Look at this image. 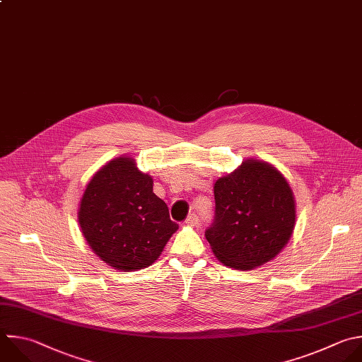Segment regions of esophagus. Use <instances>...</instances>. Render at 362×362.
Segmentation results:
<instances>
[{
	"instance_id": "esophagus-1",
	"label": "esophagus",
	"mask_w": 362,
	"mask_h": 362,
	"mask_svg": "<svg viewBox=\"0 0 362 362\" xmlns=\"http://www.w3.org/2000/svg\"><path fill=\"white\" fill-rule=\"evenodd\" d=\"M199 217L196 216V214H189L187 216V218L185 220V223H186V226H190V227H196V226H199Z\"/></svg>"
}]
</instances>
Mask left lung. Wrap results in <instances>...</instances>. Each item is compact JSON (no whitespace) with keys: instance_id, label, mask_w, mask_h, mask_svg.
Listing matches in <instances>:
<instances>
[{"instance_id":"8db88e82","label":"left lung","mask_w":362,"mask_h":362,"mask_svg":"<svg viewBox=\"0 0 362 362\" xmlns=\"http://www.w3.org/2000/svg\"><path fill=\"white\" fill-rule=\"evenodd\" d=\"M214 202V218L204 235L224 266L257 269L288 243L296 202L286 177L270 163L247 159L216 180Z\"/></svg>"}]
</instances>
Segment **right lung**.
<instances>
[{"label":"right lung","mask_w":362,"mask_h":362,"mask_svg":"<svg viewBox=\"0 0 362 362\" xmlns=\"http://www.w3.org/2000/svg\"><path fill=\"white\" fill-rule=\"evenodd\" d=\"M82 234L95 255L120 272H138L162 255L179 228L153 180L122 156L99 169L79 203Z\"/></svg>","instance_id":"1"}]
</instances>
